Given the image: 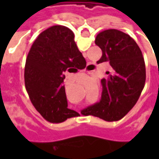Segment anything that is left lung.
I'll return each mask as SVG.
<instances>
[{"instance_id":"left-lung-1","label":"left lung","mask_w":159,"mask_h":159,"mask_svg":"<svg viewBox=\"0 0 159 159\" xmlns=\"http://www.w3.org/2000/svg\"><path fill=\"white\" fill-rule=\"evenodd\" d=\"M95 42L102 51L97 63L109 62L112 70L107 71V78L101 80L100 102L83 109L81 113L116 121L134 106L143 89L146 80L143 56L134 39L116 29L101 32Z\"/></svg>"}]
</instances>
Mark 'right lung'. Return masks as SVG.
<instances>
[{"instance_id":"1","label":"right lung","mask_w":159,"mask_h":159,"mask_svg":"<svg viewBox=\"0 0 159 159\" xmlns=\"http://www.w3.org/2000/svg\"><path fill=\"white\" fill-rule=\"evenodd\" d=\"M85 63L69 28L54 25L34 40L26 57L25 83L32 103L46 120L60 123L79 115L67 108L63 82L65 72H77Z\"/></svg>"}]
</instances>
